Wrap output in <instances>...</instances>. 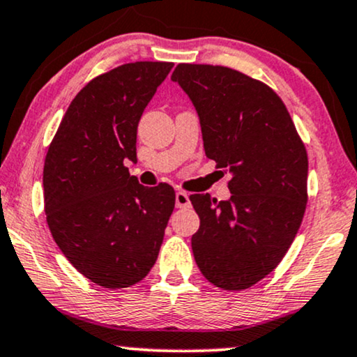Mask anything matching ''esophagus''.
Segmentation results:
<instances>
[{
    "instance_id": "obj_1",
    "label": "esophagus",
    "mask_w": 357,
    "mask_h": 357,
    "mask_svg": "<svg viewBox=\"0 0 357 357\" xmlns=\"http://www.w3.org/2000/svg\"><path fill=\"white\" fill-rule=\"evenodd\" d=\"M191 206V201H189V194L184 191H178L176 192V207L179 209H184V207Z\"/></svg>"
}]
</instances>
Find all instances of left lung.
<instances>
[{
    "label": "left lung",
    "instance_id": "1",
    "mask_svg": "<svg viewBox=\"0 0 357 357\" xmlns=\"http://www.w3.org/2000/svg\"><path fill=\"white\" fill-rule=\"evenodd\" d=\"M199 116L204 151L232 176L231 197L189 199L201 219L194 260L212 285L245 290L282 261L306 209L308 156L268 85L222 66L179 64L171 75Z\"/></svg>",
    "mask_w": 357,
    "mask_h": 357
}]
</instances>
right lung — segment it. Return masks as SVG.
I'll list each match as a JSON object with an SVG mask.
<instances>
[{
  "mask_svg": "<svg viewBox=\"0 0 357 357\" xmlns=\"http://www.w3.org/2000/svg\"><path fill=\"white\" fill-rule=\"evenodd\" d=\"M173 62H132L75 96L44 163V211L67 260L103 288H126L150 272L174 209V189L130 176L138 121Z\"/></svg>",
  "mask_w": 357,
  "mask_h": 357,
  "instance_id": "add662e5",
  "label": "right lung"
}]
</instances>
